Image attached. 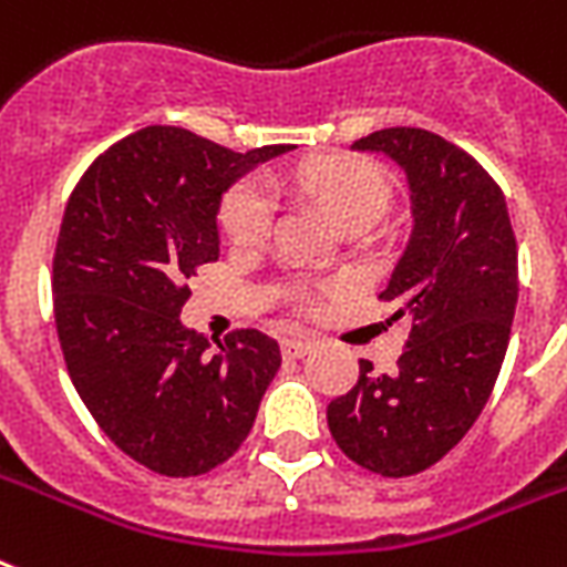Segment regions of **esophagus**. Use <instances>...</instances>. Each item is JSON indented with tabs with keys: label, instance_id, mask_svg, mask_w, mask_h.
Here are the masks:
<instances>
[{
	"label": "esophagus",
	"instance_id": "34e87169",
	"mask_svg": "<svg viewBox=\"0 0 567 567\" xmlns=\"http://www.w3.org/2000/svg\"><path fill=\"white\" fill-rule=\"evenodd\" d=\"M315 341L312 339H300V336H293V339H282V353L285 360H300L306 353L312 351Z\"/></svg>",
	"mask_w": 567,
	"mask_h": 567
}]
</instances>
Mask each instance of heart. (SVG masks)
<instances>
[{
  "mask_svg": "<svg viewBox=\"0 0 567 567\" xmlns=\"http://www.w3.org/2000/svg\"><path fill=\"white\" fill-rule=\"evenodd\" d=\"M297 187L315 196L339 226L378 223L389 205L386 172L362 157H327L297 172ZM274 216L270 189L258 178L240 181L223 202L219 223L235 244H255L267 235Z\"/></svg>",
  "mask_w": 567,
  "mask_h": 567,
  "instance_id": "b5f03b06",
  "label": "heart"
}]
</instances>
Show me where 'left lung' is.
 Listing matches in <instances>:
<instances>
[{
	"label": "left lung",
	"instance_id": "1",
	"mask_svg": "<svg viewBox=\"0 0 567 567\" xmlns=\"http://www.w3.org/2000/svg\"><path fill=\"white\" fill-rule=\"evenodd\" d=\"M353 151L404 172L410 237L383 300L410 315L399 371L360 380L327 408L332 440L371 473L401 478L437 464L473 427L503 369L517 306V240L503 189L437 133L389 127Z\"/></svg>",
	"mask_w": 567,
	"mask_h": 567
}]
</instances>
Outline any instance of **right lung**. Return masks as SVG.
Here are the masks:
<instances>
[{"label":"right lung","mask_w":567,"mask_h":567,"mask_svg":"<svg viewBox=\"0 0 567 567\" xmlns=\"http://www.w3.org/2000/svg\"><path fill=\"white\" fill-rule=\"evenodd\" d=\"M288 151L235 154L154 124L94 159L64 207L53 309L68 374L103 434L154 473L187 478L235 455L282 365L261 330L210 348L181 309L184 279L219 258L228 187Z\"/></svg>","instance_id":"obj_1"}]
</instances>
